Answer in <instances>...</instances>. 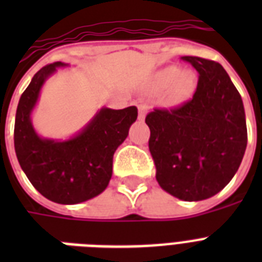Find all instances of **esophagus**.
Here are the masks:
<instances>
[{"mask_svg":"<svg viewBox=\"0 0 262 262\" xmlns=\"http://www.w3.org/2000/svg\"><path fill=\"white\" fill-rule=\"evenodd\" d=\"M145 115H147V104H145V103H140L139 104V119L140 121H144V119H145Z\"/></svg>","mask_w":262,"mask_h":262,"instance_id":"34e87169","label":"esophagus"}]
</instances>
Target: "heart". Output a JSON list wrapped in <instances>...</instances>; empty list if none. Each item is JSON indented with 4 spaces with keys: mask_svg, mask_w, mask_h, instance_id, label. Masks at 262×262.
<instances>
[{
    "mask_svg": "<svg viewBox=\"0 0 262 262\" xmlns=\"http://www.w3.org/2000/svg\"><path fill=\"white\" fill-rule=\"evenodd\" d=\"M154 85L158 90L170 87V98L174 102H183L194 92L197 76L191 71L181 72L177 67H167L156 73Z\"/></svg>",
    "mask_w": 262,
    "mask_h": 262,
    "instance_id": "heart-1",
    "label": "heart"
}]
</instances>
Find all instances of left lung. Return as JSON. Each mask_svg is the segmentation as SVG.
<instances>
[{"mask_svg": "<svg viewBox=\"0 0 262 262\" xmlns=\"http://www.w3.org/2000/svg\"><path fill=\"white\" fill-rule=\"evenodd\" d=\"M199 72L193 99L147 115L149 151L160 187L183 201L219 193L244 159L248 129L244 102L220 63L185 55Z\"/></svg>", "mask_w": 262, "mask_h": 262, "instance_id": "1", "label": "left lung"}]
</instances>
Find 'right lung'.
Masks as SVG:
<instances>
[{
    "instance_id": "right-lung-1",
    "label": "right lung",
    "mask_w": 262,
    "mask_h": 262,
    "mask_svg": "<svg viewBox=\"0 0 262 262\" xmlns=\"http://www.w3.org/2000/svg\"><path fill=\"white\" fill-rule=\"evenodd\" d=\"M63 67L68 63L46 65L23 92L14 121V151L32 186L50 201L68 205L94 199L106 189L114 152L137 119V107H103L71 139H43L35 130L31 114L43 84L57 68Z\"/></svg>"
}]
</instances>
